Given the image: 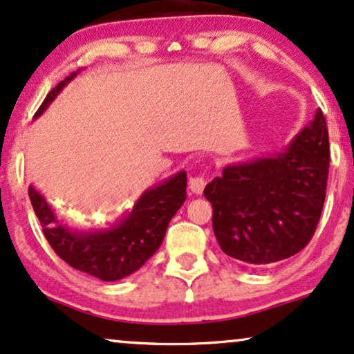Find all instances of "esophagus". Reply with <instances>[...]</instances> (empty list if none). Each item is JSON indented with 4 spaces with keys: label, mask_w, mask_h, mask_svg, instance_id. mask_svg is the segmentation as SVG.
Here are the masks:
<instances>
[{
    "label": "esophagus",
    "mask_w": 354,
    "mask_h": 354,
    "mask_svg": "<svg viewBox=\"0 0 354 354\" xmlns=\"http://www.w3.org/2000/svg\"><path fill=\"white\" fill-rule=\"evenodd\" d=\"M205 187V178L204 176H194L189 180V189L194 192V194H203Z\"/></svg>",
    "instance_id": "34e87169"
}]
</instances>
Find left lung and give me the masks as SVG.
Instances as JSON below:
<instances>
[{"mask_svg":"<svg viewBox=\"0 0 354 354\" xmlns=\"http://www.w3.org/2000/svg\"><path fill=\"white\" fill-rule=\"evenodd\" d=\"M328 165L320 109L279 153L227 165L204 189L222 252L247 265H270L301 252L324 209Z\"/></svg>","mask_w":354,"mask_h":354,"instance_id":"obj_1","label":"left lung"}]
</instances>
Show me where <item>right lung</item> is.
I'll use <instances>...</instances> for the list:
<instances>
[{
	"label": "right lung",
	"mask_w": 354,
	"mask_h": 354,
	"mask_svg": "<svg viewBox=\"0 0 354 354\" xmlns=\"http://www.w3.org/2000/svg\"><path fill=\"white\" fill-rule=\"evenodd\" d=\"M80 71H73L48 93L35 118L42 115ZM29 199L44 235L58 257L97 279L118 281L144 266L160 248L169 221L186 201V171L149 187L124 217L106 227H78L65 222L34 186H29Z\"/></svg>",
	"instance_id": "right-lung-1"
}]
</instances>
